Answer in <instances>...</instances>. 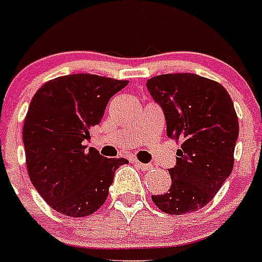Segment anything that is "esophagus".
<instances>
[{"label":"esophagus","instance_id":"34e87169","mask_svg":"<svg viewBox=\"0 0 262 262\" xmlns=\"http://www.w3.org/2000/svg\"><path fill=\"white\" fill-rule=\"evenodd\" d=\"M133 163H135L137 167H140L141 170H151V169H152V165H148V163H141L139 162V161H133Z\"/></svg>","mask_w":262,"mask_h":262}]
</instances>
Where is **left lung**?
I'll use <instances>...</instances> for the list:
<instances>
[{
    "label": "left lung",
    "mask_w": 262,
    "mask_h": 262,
    "mask_svg": "<svg viewBox=\"0 0 262 262\" xmlns=\"http://www.w3.org/2000/svg\"><path fill=\"white\" fill-rule=\"evenodd\" d=\"M147 89L162 107L167 137L181 143L170 189L152 202L173 215L199 210L232 171L239 135L232 99L221 83L191 73L149 78Z\"/></svg>",
    "instance_id": "8db88e82"
}]
</instances>
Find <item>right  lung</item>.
<instances>
[{
  "label": "right lung",
  "instance_id": "obj_1",
  "mask_svg": "<svg viewBox=\"0 0 262 262\" xmlns=\"http://www.w3.org/2000/svg\"><path fill=\"white\" fill-rule=\"evenodd\" d=\"M129 81L95 74L55 78L39 88L23 125L26 165L43 201L61 214L85 217L103 206L125 158H104L83 140L99 125L105 105Z\"/></svg>",
  "mask_w": 262,
  "mask_h": 262
}]
</instances>
